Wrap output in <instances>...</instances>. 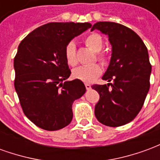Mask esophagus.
<instances>
[{
	"label": "esophagus",
	"instance_id": "obj_1",
	"mask_svg": "<svg viewBox=\"0 0 160 160\" xmlns=\"http://www.w3.org/2000/svg\"><path fill=\"white\" fill-rule=\"evenodd\" d=\"M85 86H86V88H87V90H90L92 87H91V85L89 84H85Z\"/></svg>",
	"mask_w": 160,
	"mask_h": 160
}]
</instances>
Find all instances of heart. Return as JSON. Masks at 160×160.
<instances>
[{
  "mask_svg": "<svg viewBox=\"0 0 160 160\" xmlns=\"http://www.w3.org/2000/svg\"><path fill=\"white\" fill-rule=\"evenodd\" d=\"M85 43L88 48H90L92 51L96 53L99 52L104 45L102 37L98 33H92L88 35L85 39ZM65 58L68 64L70 66H75L78 63L74 42H70L67 44L65 48ZM98 59L103 64H106L108 62V57L104 53L98 54ZM101 73H102L101 67L98 64H94L91 66H82L77 68L73 71V76L75 79H78L83 82L91 83L93 82L100 75Z\"/></svg>",
  "mask_w": 160,
  "mask_h": 160,
  "instance_id": "1",
  "label": "heart"
}]
</instances>
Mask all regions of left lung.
Segmentation results:
<instances>
[{
  "instance_id": "8db88e82",
  "label": "left lung",
  "mask_w": 160,
  "mask_h": 160,
  "mask_svg": "<svg viewBox=\"0 0 160 160\" xmlns=\"http://www.w3.org/2000/svg\"><path fill=\"white\" fill-rule=\"evenodd\" d=\"M97 29L107 35L111 57L102 79L107 85H94L99 94L95 116L99 122L119 127L134 120L143 106L150 87L152 66L147 47L134 31L121 24L99 21Z\"/></svg>"
}]
</instances>
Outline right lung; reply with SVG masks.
Listing matches in <instances>:
<instances>
[{
	"instance_id": "right-lung-1",
	"label": "right lung",
	"mask_w": 160,
	"mask_h": 160,
	"mask_svg": "<svg viewBox=\"0 0 160 160\" xmlns=\"http://www.w3.org/2000/svg\"><path fill=\"white\" fill-rule=\"evenodd\" d=\"M91 26L87 22L48 23L19 43L13 61L14 87L25 115L42 129L68 126L73 118V101L86 92L81 80H66L71 71L65 48Z\"/></svg>"
}]
</instances>
